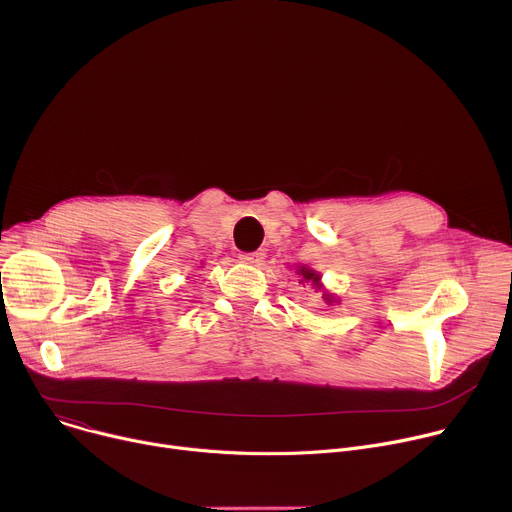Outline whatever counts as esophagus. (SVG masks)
I'll use <instances>...</instances> for the list:
<instances>
[{"label": "esophagus", "mask_w": 512, "mask_h": 512, "mask_svg": "<svg viewBox=\"0 0 512 512\" xmlns=\"http://www.w3.org/2000/svg\"><path fill=\"white\" fill-rule=\"evenodd\" d=\"M241 261L245 263H251V265H259L263 259H265V253L263 251H255V253H241L239 255Z\"/></svg>", "instance_id": "obj_1"}]
</instances>
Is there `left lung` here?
I'll return each instance as SVG.
<instances>
[{
    "label": "left lung",
    "mask_w": 512,
    "mask_h": 512,
    "mask_svg": "<svg viewBox=\"0 0 512 512\" xmlns=\"http://www.w3.org/2000/svg\"><path fill=\"white\" fill-rule=\"evenodd\" d=\"M299 275H301V281H311L313 285H319V275H317L315 271H311V269H307V267H301V269H299ZM325 299L331 301V297H327V295H325Z\"/></svg>",
    "instance_id": "8db88e82"
}]
</instances>
